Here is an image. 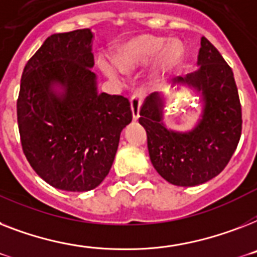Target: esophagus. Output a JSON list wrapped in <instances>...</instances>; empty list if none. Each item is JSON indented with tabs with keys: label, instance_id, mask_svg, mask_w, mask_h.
Masks as SVG:
<instances>
[{
	"label": "esophagus",
	"instance_id": "34e87169",
	"mask_svg": "<svg viewBox=\"0 0 257 257\" xmlns=\"http://www.w3.org/2000/svg\"><path fill=\"white\" fill-rule=\"evenodd\" d=\"M143 104V95L141 93H135L131 99V108H132L133 120H137L140 117V108Z\"/></svg>",
	"mask_w": 257,
	"mask_h": 257
}]
</instances>
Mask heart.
Wrapping results in <instances>:
<instances>
[{"label":"heart","instance_id":"heart-1","mask_svg":"<svg viewBox=\"0 0 257 257\" xmlns=\"http://www.w3.org/2000/svg\"><path fill=\"white\" fill-rule=\"evenodd\" d=\"M158 57L156 70L153 72V83H160L165 76H168L174 68L181 64L183 59V46L178 41H170L166 45V39L154 35H139L122 46L117 55L118 68L131 74L140 68L147 67ZM101 68L113 80H120V74L116 66L101 62Z\"/></svg>","mask_w":257,"mask_h":257}]
</instances>
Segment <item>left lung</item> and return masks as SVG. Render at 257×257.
<instances>
[{
	"label": "left lung",
	"instance_id": "1",
	"mask_svg": "<svg viewBox=\"0 0 257 257\" xmlns=\"http://www.w3.org/2000/svg\"><path fill=\"white\" fill-rule=\"evenodd\" d=\"M198 66L176 81L202 97V116L191 131L177 132L165 126V101L158 92L148 96L140 110L150 161L162 178L177 186H197L218 176L230 162L241 135V105L233 72L204 37Z\"/></svg>",
	"mask_w": 257,
	"mask_h": 257
}]
</instances>
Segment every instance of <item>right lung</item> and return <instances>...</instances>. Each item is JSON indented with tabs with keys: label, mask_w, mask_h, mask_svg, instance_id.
<instances>
[{
	"label": "right lung",
	"mask_w": 257,
	"mask_h": 257,
	"mask_svg": "<svg viewBox=\"0 0 257 257\" xmlns=\"http://www.w3.org/2000/svg\"><path fill=\"white\" fill-rule=\"evenodd\" d=\"M89 29L50 35L26 63L17 100L21 144L43 181L89 191L108 176L132 121L124 96L97 92Z\"/></svg>",
	"instance_id": "obj_1"
}]
</instances>
